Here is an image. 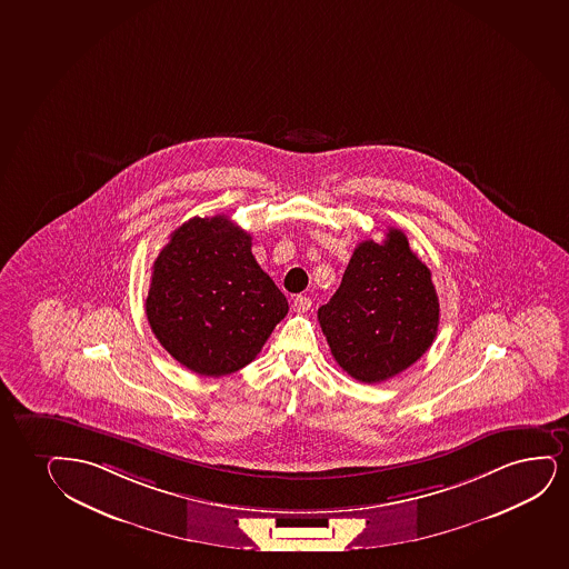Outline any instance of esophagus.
<instances>
[{"label": "esophagus", "mask_w": 569, "mask_h": 569, "mask_svg": "<svg viewBox=\"0 0 569 569\" xmlns=\"http://www.w3.org/2000/svg\"><path fill=\"white\" fill-rule=\"evenodd\" d=\"M310 305H312V301H310L309 297H305V295H297L293 299L295 312H307L310 309Z\"/></svg>", "instance_id": "34e87169"}]
</instances>
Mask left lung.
<instances>
[{
    "instance_id": "1",
    "label": "left lung",
    "mask_w": 569,
    "mask_h": 569,
    "mask_svg": "<svg viewBox=\"0 0 569 569\" xmlns=\"http://www.w3.org/2000/svg\"><path fill=\"white\" fill-rule=\"evenodd\" d=\"M318 322L337 365L362 383L415 365L436 339L439 297L407 236L389 228L383 243H358L341 286L318 309Z\"/></svg>"
}]
</instances>
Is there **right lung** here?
I'll return each instance as SVG.
<instances>
[{
    "label": "right lung",
    "mask_w": 569,
    "mask_h": 569,
    "mask_svg": "<svg viewBox=\"0 0 569 569\" xmlns=\"http://www.w3.org/2000/svg\"><path fill=\"white\" fill-rule=\"evenodd\" d=\"M228 217H193L170 233L146 299L159 343L191 372L220 378L253 362L288 299Z\"/></svg>",
    "instance_id": "right-lung-1"
}]
</instances>
